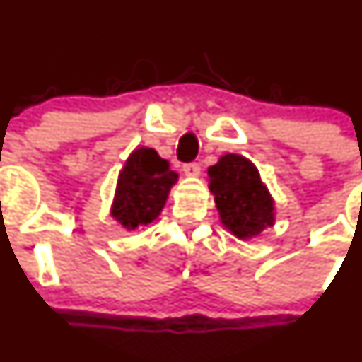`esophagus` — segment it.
Segmentation results:
<instances>
[{"mask_svg":"<svg viewBox=\"0 0 362 362\" xmlns=\"http://www.w3.org/2000/svg\"><path fill=\"white\" fill-rule=\"evenodd\" d=\"M182 173L188 177H197L200 174V165L199 163H186V165L182 167Z\"/></svg>","mask_w":362,"mask_h":362,"instance_id":"1","label":"esophagus"}]
</instances>
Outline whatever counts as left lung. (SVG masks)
Returning a JSON list of instances; mask_svg holds the SVG:
<instances>
[{
    "instance_id": "1",
    "label": "left lung",
    "mask_w": 362,
    "mask_h": 362,
    "mask_svg": "<svg viewBox=\"0 0 362 362\" xmlns=\"http://www.w3.org/2000/svg\"><path fill=\"white\" fill-rule=\"evenodd\" d=\"M207 176L221 225L232 235L250 241L273 227L276 206L255 163L243 155L227 153L207 169Z\"/></svg>"
}]
</instances>
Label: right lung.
Returning <instances> with one entry per match:
<instances>
[{
  "mask_svg": "<svg viewBox=\"0 0 362 362\" xmlns=\"http://www.w3.org/2000/svg\"><path fill=\"white\" fill-rule=\"evenodd\" d=\"M177 174L151 148L134 149L119 170L110 216L127 232L148 227L162 213Z\"/></svg>",
  "mask_w": 362,
  "mask_h": 362,
  "instance_id": "add662e5",
  "label": "right lung"
}]
</instances>
